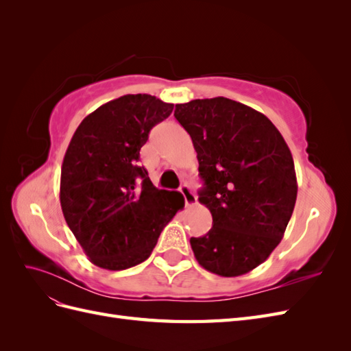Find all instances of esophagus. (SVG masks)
<instances>
[{
    "label": "esophagus",
    "instance_id": "esophagus-1",
    "mask_svg": "<svg viewBox=\"0 0 351 351\" xmlns=\"http://www.w3.org/2000/svg\"><path fill=\"white\" fill-rule=\"evenodd\" d=\"M180 193H182L183 197H184L186 206H193V205H196V196H195V193L192 192V189H190V186L184 184V186L180 187Z\"/></svg>",
    "mask_w": 351,
    "mask_h": 351
}]
</instances>
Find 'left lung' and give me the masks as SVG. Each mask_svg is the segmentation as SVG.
<instances>
[{
    "mask_svg": "<svg viewBox=\"0 0 351 351\" xmlns=\"http://www.w3.org/2000/svg\"><path fill=\"white\" fill-rule=\"evenodd\" d=\"M192 137L212 228L190 244L200 267L239 277L269 258L291 218L297 178L291 152L269 119L224 97L177 104Z\"/></svg>",
    "mask_w": 351,
    "mask_h": 351,
    "instance_id": "1",
    "label": "left lung"
}]
</instances>
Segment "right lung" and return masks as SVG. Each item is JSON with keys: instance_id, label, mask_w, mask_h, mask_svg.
Segmentation results:
<instances>
[{"instance_id": "right-lung-1", "label": "right lung", "mask_w": 351, "mask_h": 351, "mask_svg": "<svg viewBox=\"0 0 351 351\" xmlns=\"http://www.w3.org/2000/svg\"><path fill=\"white\" fill-rule=\"evenodd\" d=\"M174 105L137 93L101 105L79 124L61 167L60 202L89 261L121 271L146 261L183 196L159 190L139 165L149 132Z\"/></svg>"}]
</instances>
